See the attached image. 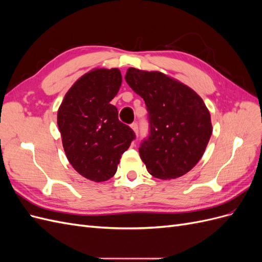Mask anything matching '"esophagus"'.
<instances>
[{
  "mask_svg": "<svg viewBox=\"0 0 262 262\" xmlns=\"http://www.w3.org/2000/svg\"><path fill=\"white\" fill-rule=\"evenodd\" d=\"M131 128H132V130L136 132L137 134H138V131H139V126H138V123L137 122H133L132 124H131Z\"/></svg>",
  "mask_w": 262,
  "mask_h": 262,
  "instance_id": "34e87169",
  "label": "esophagus"
}]
</instances>
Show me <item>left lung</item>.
I'll return each mask as SVG.
<instances>
[{
	"label": "left lung",
	"instance_id": "1",
	"mask_svg": "<svg viewBox=\"0 0 262 262\" xmlns=\"http://www.w3.org/2000/svg\"><path fill=\"white\" fill-rule=\"evenodd\" d=\"M125 81L144 99L148 137L139 148L150 175L175 179L200 161L212 134L211 116L202 98L187 85L161 72L134 68Z\"/></svg>",
	"mask_w": 262,
	"mask_h": 262
}]
</instances>
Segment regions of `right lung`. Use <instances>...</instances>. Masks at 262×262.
Here are the masks:
<instances>
[{
  "mask_svg": "<svg viewBox=\"0 0 262 262\" xmlns=\"http://www.w3.org/2000/svg\"><path fill=\"white\" fill-rule=\"evenodd\" d=\"M121 83L118 69L92 70L73 84L58 110V126L70 164L96 182L115 175L121 155L136 139L110 104Z\"/></svg>",
  "mask_w": 262,
  "mask_h": 262,
  "instance_id": "1",
  "label": "right lung"
}]
</instances>
